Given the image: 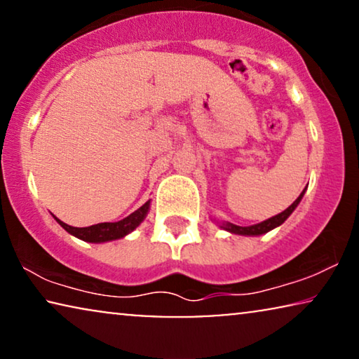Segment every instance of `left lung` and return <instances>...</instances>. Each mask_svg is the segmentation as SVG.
Returning a JSON list of instances; mask_svg holds the SVG:
<instances>
[{
  "label": "left lung",
  "instance_id": "8db88e82",
  "mask_svg": "<svg viewBox=\"0 0 359 359\" xmlns=\"http://www.w3.org/2000/svg\"><path fill=\"white\" fill-rule=\"evenodd\" d=\"M307 189V188H306ZM306 189L302 191L301 194H299V198L294 201V203L289 205L286 210H283L281 214L274 215V217H269L266 220H263V222L259 224H255V225H250V227H240V225H235L232 222H217L220 229L227 230L230 233H235V235H245V237H258V235H263V233H268L269 230L276 229L281 225L284 220H286L289 215L294 212V209L297 208L299 203H301V199L304 198V193H306Z\"/></svg>",
  "mask_w": 359,
  "mask_h": 359
}]
</instances>
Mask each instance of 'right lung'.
<instances>
[{
  "instance_id": "obj_1",
  "label": "right lung",
  "mask_w": 359,
  "mask_h": 359,
  "mask_svg": "<svg viewBox=\"0 0 359 359\" xmlns=\"http://www.w3.org/2000/svg\"><path fill=\"white\" fill-rule=\"evenodd\" d=\"M149 210H150V201H147L142 208L134 210V212L127 215V217H124L122 220H117V222H102V224L90 225V227H72V225H68L65 222H62L60 219H57L55 215H53V219H55L68 233L83 240V242L104 243V242H111V240H119L122 237H126V235H129L132 230H135L142 222H144V219L147 217V214H149Z\"/></svg>"
}]
</instances>
